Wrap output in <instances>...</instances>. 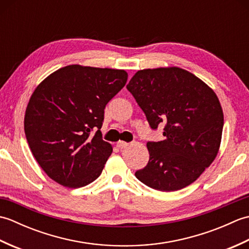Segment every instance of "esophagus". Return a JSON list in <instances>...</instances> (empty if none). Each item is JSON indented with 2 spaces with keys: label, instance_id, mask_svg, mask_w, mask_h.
<instances>
[{
  "label": "esophagus",
  "instance_id": "esophagus-1",
  "mask_svg": "<svg viewBox=\"0 0 249 249\" xmlns=\"http://www.w3.org/2000/svg\"><path fill=\"white\" fill-rule=\"evenodd\" d=\"M128 145L127 142H124V141H119L118 143H116V146L119 147V149H124V147H126Z\"/></svg>",
  "mask_w": 249,
  "mask_h": 249
}]
</instances>
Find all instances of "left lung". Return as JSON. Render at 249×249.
<instances>
[{
    "label": "left lung",
    "instance_id": "left-lung-1",
    "mask_svg": "<svg viewBox=\"0 0 249 249\" xmlns=\"http://www.w3.org/2000/svg\"><path fill=\"white\" fill-rule=\"evenodd\" d=\"M126 88L151 128L163 126L165 136L162 141L147 142L150 160L136 178L160 192L194 183L219 150L224 113L215 92L178 67L138 71Z\"/></svg>",
    "mask_w": 249,
    "mask_h": 249
}]
</instances>
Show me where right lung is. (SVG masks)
<instances>
[{"instance_id": "obj_1", "label": "right lung", "mask_w": 249, "mask_h": 249, "mask_svg": "<svg viewBox=\"0 0 249 249\" xmlns=\"http://www.w3.org/2000/svg\"><path fill=\"white\" fill-rule=\"evenodd\" d=\"M127 77L123 70L68 65L35 89L25 110L24 133L50 178L79 188L100 176L112 153L100 131L105 108Z\"/></svg>"}]
</instances>
